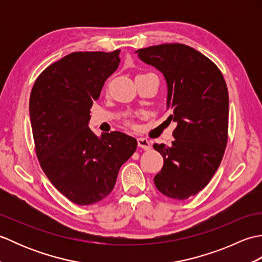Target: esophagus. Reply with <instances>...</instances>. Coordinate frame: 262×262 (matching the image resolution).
Wrapping results in <instances>:
<instances>
[{"label":"esophagus","mask_w":262,"mask_h":262,"mask_svg":"<svg viewBox=\"0 0 262 262\" xmlns=\"http://www.w3.org/2000/svg\"><path fill=\"white\" fill-rule=\"evenodd\" d=\"M137 145H138V147L144 148V149H146V151H147V149L151 148V142L146 140V138L140 137V138H137Z\"/></svg>","instance_id":"1"}]
</instances>
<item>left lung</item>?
I'll list each match as a JSON object with an SVG mask.
<instances>
[{
  "instance_id": "left-lung-1",
  "label": "left lung",
  "mask_w": 262,
  "mask_h": 262,
  "mask_svg": "<svg viewBox=\"0 0 262 262\" xmlns=\"http://www.w3.org/2000/svg\"><path fill=\"white\" fill-rule=\"evenodd\" d=\"M141 60L163 74L168 119L177 122L171 146L154 144L164 163L155 187L183 200L208 185L223 159L229 128V92L219 68L183 43L138 49Z\"/></svg>"
}]
</instances>
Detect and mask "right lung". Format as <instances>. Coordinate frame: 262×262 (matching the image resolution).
Returning a JSON list of instances; mask_svg holds the SVG:
<instances>
[{
  "label": "right lung",
  "mask_w": 262,
  "mask_h": 262,
  "mask_svg": "<svg viewBox=\"0 0 262 262\" xmlns=\"http://www.w3.org/2000/svg\"><path fill=\"white\" fill-rule=\"evenodd\" d=\"M120 51L75 52L49 65L32 86L29 114L36 154L57 190L76 205H91L113 191L120 166L137 141L120 132L98 137L90 109L119 66Z\"/></svg>",
  "instance_id": "1"
}]
</instances>
